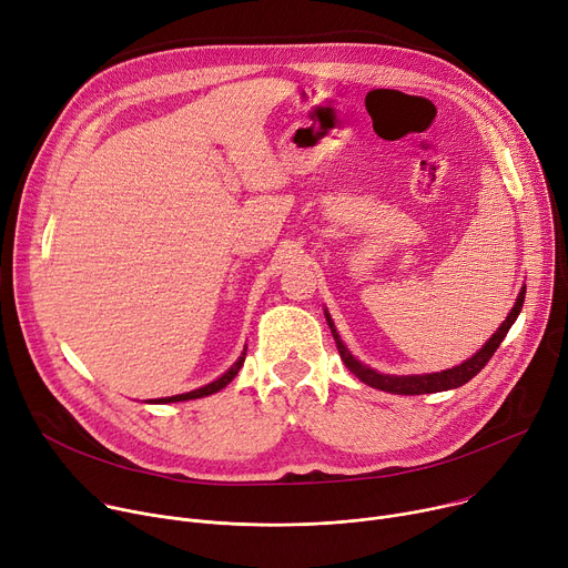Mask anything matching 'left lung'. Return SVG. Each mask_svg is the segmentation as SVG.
I'll use <instances>...</instances> for the list:
<instances>
[{"instance_id": "obj_1", "label": "left lung", "mask_w": 568, "mask_h": 568, "mask_svg": "<svg viewBox=\"0 0 568 568\" xmlns=\"http://www.w3.org/2000/svg\"><path fill=\"white\" fill-rule=\"evenodd\" d=\"M523 300H526V286L520 288V293H518V297L514 302L511 312L507 314V318L500 323V327L491 334V338L483 347H479V351L473 357H468L459 366L446 368L442 373H420V375H388V373H379V371L362 364L351 351H347V345L341 341V336L336 332V325H334L332 316L327 314V310H325V318H327V325H329L332 336L336 341L338 355H341L343 364L347 366V371H351L353 375H357L364 384H368L373 388H379V390H386V394L420 396V394H439V390L457 388V386L466 384L468 379H473L479 371H483L487 366V362L494 357V353L498 351V345L507 336V332L514 325V321L518 318L520 307H523Z\"/></svg>"}]
</instances>
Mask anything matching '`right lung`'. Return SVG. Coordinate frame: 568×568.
Segmentation results:
<instances>
[{"label":"right lung","mask_w":568,"mask_h":568,"mask_svg":"<svg viewBox=\"0 0 568 568\" xmlns=\"http://www.w3.org/2000/svg\"><path fill=\"white\" fill-rule=\"evenodd\" d=\"M245 353H247V345L243 347V353H241V357L221 375L217 379H213V382H209V384H204V386H200V388H195V390H189V394H180V396H170V398H156V400H150V405H168V403H184V400H195V398H204V396H211V394H217V390L221 388H225L236 375H239V371H241V366H243V362H245ZM148 403V400H145Z\"/></svg>","instance_id":"right-lung-1"}]
</instances>
